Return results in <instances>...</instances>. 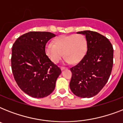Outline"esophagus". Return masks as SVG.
<instances>
[{
	"mask_svg": "<svg viewBox=\"0 0 123 123\" xmlns=\"http://www.w3.org/2000/svg\"><path fill=\"white\" fill-rule=\"evenodd\" d=\"M60 68H61V69L62 71V70H64V69H66V68H65V67H63V66H61V67Z\"/></svg>",
	"mask_w": 123,
	"mask_h": 123,
	"instance_id": "obj_1",
	"label": "esophagus"
}]
</instances>
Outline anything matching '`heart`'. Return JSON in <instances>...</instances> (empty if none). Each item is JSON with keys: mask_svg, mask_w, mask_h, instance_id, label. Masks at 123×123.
<instances>
[{"mask_svg": "<svg viewBox=\"0 0 123 123\" xmlns=\"http://www.w3.org/2000/svg\"><path fill=\"white\" fill-rule=\"evenodd\" d=\"M54 44L48 43L45 47L46 55L54 63L59 62L64 55L65 63H78L84 58L87 48L86 38L81 34L61 36L54 39Z\"/></svg>", "mask_w": 123, "mask_h": 123, "instance_id": "1", "label": "heart"}]
</instances>
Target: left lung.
Returning a JSON list of instances; mask_svg holds the SVG:
<instances>
[{
	"mask_svg": "<svg viewBox=\"0 0 123 123\" xmlns=\"http://www.w3.org/2000/svg\"><path fill=\"white\" fill-rule=\"evenodd\" d=\"M86 36L87 50L80 62L70 68L69 87L75 96L91 98L96 95L109 80L113 66V46L104 36L91 31L78 32Z\"/></svg>",
	"mask_w": 123,
	"mask_h": 123,
	"instance_id": "1",
	"label": "left lung"
}]
</instances>
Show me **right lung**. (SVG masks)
<instances>
[{
  "instance_id": "right-lung-1",
  "label": "right lung",
  "mask_w": 123,
  "mask_h": 123,
  "mask_svg": "<svg viewBox=\"0 0 123 123\" xmlns=\"http://www.w3.org/2000/svg\"><path fill=\"white\" fill-rule=\"evenodd\" d=\"M55 36L49 32H29L18 37L12 45V74L19 87L31 97L50 95L61 73L45 53L46 43Z\"/></svg>"
}]
</instances>
